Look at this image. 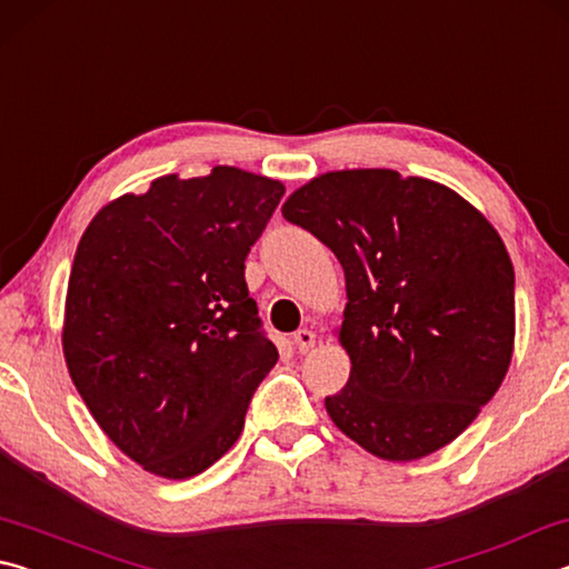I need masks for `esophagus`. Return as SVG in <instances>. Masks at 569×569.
<instances>
[{"label":"esophagus","instance_id":"obj_1","mask_svg":"<svg viewBox=\"0 0 569 569\" xmlns=\"http://www.w3.org/2000/svg\"><path fill=\"white\" fill-rule=\"evenodd\" d=\"M291 341H293V346L298 349V353H306V351H311L313 346H316V333L308 331V329H301V331H296L291 336Z\"/></svg>","mask_w":569,"mask_h":569}]
</instances>
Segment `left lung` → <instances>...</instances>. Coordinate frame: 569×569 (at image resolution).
Wrapping results in <instances>:
<instances>
[{
  "mask_svg": "<svg viewBox=\"0 0 569 569\" xmlns=\"http://www.w3.org/2000/svg\"><path fill=\"white\" fill-rule=\"evenodd\" d=\"M281 213L343 268L351 373L326 397L331 421L387 461L455 441L515 351V268L495 226L441 182L387 168L323 172Z\"/></svg>",
  "mask_w": 569,
  "mask_h": 569,
  "instance_id": "left-lung-1",
  "label": "left lung"
}]
</instances>
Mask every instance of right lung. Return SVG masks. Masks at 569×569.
I'll return each mask as SVG.
<instances>
[{
	"instance_id": "add662e5",
	"label": "right lung",
	"mask_w": 569,
	"mask_h": 569,
	"mask_svg": "<svg viewBox=\"0 0 569 569\" xmlns=\"http://www.w3.org/2000/svg\"><path fill=\"white\" fill-rule=\"evenodd\" d=\"M283 192L281 180L218 166L124 192L84 228L64 298L67 371L112 445L150 475L216 465L278 361L246 256Z\"/></svg>"
}]
</instances>
